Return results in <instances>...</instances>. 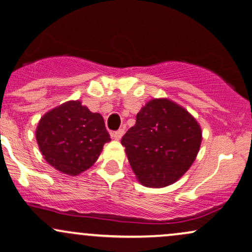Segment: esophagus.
I'll use <instances>...</instances> for the list:
<instances>
[{
    "mask_svg": "<svg viewBox=\"0 0 252 252\" xmlns=\"http://www.w3.org/2000/svg\"><path fill=\"white\" fill-rule=\"evenodd\" d=\"M124 133H125V129H119V131H115L112 133V137H113L115 140H120L121 137L124 135Z\"/></svg>",
    "mask_w": 252,
    "mask_h": 252,
    "instance_id": "1",
    "label": "esophagus"
}]
</instances>
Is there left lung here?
<instances>
[{
  "label": "left lung",
  "instance_id": "1",
  "mask_svg": "<svg viewBox=\"0 0 252 252\" xmlns=\"http://www.w3.org/2000/svg\"><path fill=\"white\" fill-rule=\"evenodd\" d=\"M133 172L147 188H165L184 176L202 144V128L183 106L150 100L121 139Z\"/></svg>",
  "mask_w": 252,
  "mask_h": 252
}]
</instances>
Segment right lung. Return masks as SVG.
<instances>
[{
    "label": "right lung",
    "instance_id": "1",
    "mask_svg": "<svg viewBox=\"0 0 252 252\" xmlns=\"http://www.w3.org/2000/svg\"><path fill=\"white\" fill-rule=\"evenodd\" d=\"M36 141L44 160L68 176L88 170L111 141L101 114L93 113L79 100L50 109L38 121Z\"/></svg>",
    "mask_w": 252,
    "mask_h": 252
}]
</instances>
